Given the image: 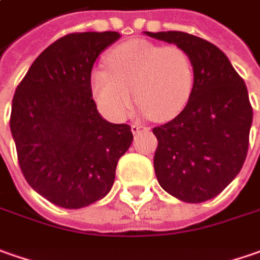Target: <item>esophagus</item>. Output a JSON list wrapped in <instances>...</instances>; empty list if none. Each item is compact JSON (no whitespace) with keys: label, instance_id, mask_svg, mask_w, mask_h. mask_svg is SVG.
<instances>
[{"label":"esophagus","instance_id":"obj_1","mask_svg":"<svg viewBox=\"0 0 260 260\" xmlns=\"http://www.w3.org/2000/svg\"><path fill=\"white\" fill-rule=\"evenodd\" d=\"M150 128H147V126H142L141 123H132L131 125V131H132V134L135 135V134H140L141 131H148Z\"/></svg>","mask_w":260,"mask_h":260}]
</instances>
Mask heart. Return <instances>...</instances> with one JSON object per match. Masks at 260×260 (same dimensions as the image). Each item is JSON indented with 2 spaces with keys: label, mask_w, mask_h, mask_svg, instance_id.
Returning <instances> with one entry per match:
<instances>
[{
  "label": "heart",
  "mask_w": 260,
  "mask_h": 260,
  "mask_svg": "<svg viewBox=\"0 0 260 260\" xmlns=\"http://www.w3.org/2000/svg\"><path fill=\"white\" fill-rule=\"evenodd\" d=\"M106 67L91 75V93L102 113L115 122L128 116L134 94L144 116L172 120L193 91V63L177 46L129 40L109 53Z\"/></svg>",
  "instance_id": "1"
}]
</instances>
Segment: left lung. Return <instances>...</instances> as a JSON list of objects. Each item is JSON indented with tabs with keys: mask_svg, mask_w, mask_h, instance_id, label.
I'll return each instance as SVG.
<instances>
[{
	"mask_svg": "<svg viewBox=\"0 0 260 260\" xmlns=\"http://www.w3.org/2000/svg\"><path fill=\"white\" fill-rule=\"evenodd\" d=\"M190 56V100L173 120L157 126L154 170L160 186L183 202L215 198L242 170L253 110L247 87L215 45L185 31H144Z\"/></svg>",
	"mask_w": 260,
	"mask_h": 260,
	"instance_id": "left-lung-1",
	"label": "left lung"
}]
</instances>
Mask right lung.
Masks as SVG:
<instances>
[{"instance_id":"add662e5","label":"right lung","mask_w":260,"mask_h":260,"mask_svg":"<svg viewBox=\"0 0 260 260\" xmlns=\"http://www.w3.org/2000/svg\"><path fill=\"white\" fill-rule=\"evenodd\" d=\"M118 31L67 35L31 63L11 105L10 128L27 183L49 202L78 209L105 198L119 158L132 144L131 126L97 110L91 70Z\"/></svg>"}]
</instances>
